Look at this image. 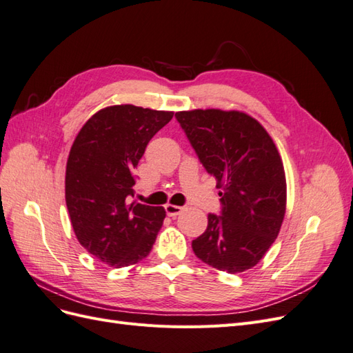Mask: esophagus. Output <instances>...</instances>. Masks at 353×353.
<instances>
[{"label": "esophagus", "instance_id": "1", "mask_svg": "<svg viewBox=\"0 0 353 353\" xmlns=\"http://www.w3.org/2000/svg\"><path fill=\"white\" fill-rule=\"evenodd\" d=\"M185 208L184 206H176V205H170V203H168V205L165 206V210L169 216H176L179 215L181 212H183Z\"/></svg>", "mask_w": 353, "mask_h": 353}]
</instances>
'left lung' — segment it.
Instances as JSON below:
<instances>
[{
  "label": "left lung",
  "instance_id": "obj_1",
  "mask_svg": "<svg viewBox=\"0 0 353 353\" xmlns=\"http://www.w3.org/2000/svg\"><path fill=\"white\" fill-rule=\"evenodd\" d=\"M208 174L221 188V216L193 240L197 258L239 274L258 263L279 236L285 215L287 183L271 135L240 110L196 109L175 113Z\"/></svg>",
  "mask_w": 353,
  "mask_h": 353
}]
</instances>
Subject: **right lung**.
Masks as SVG:
<instances>
[{"instance_id":"1","label":"right lung","mask_w":353,"mask_h":353,"mask_svg":"<svg viewBox=\"0 0 353 353\" xmlns=\"http://www.w3.org/2000/svg\"><path fill=\"white\" fill-rule=\"evenodd\" d=\"M174 112L114 104L81 128L66 163L65 197L78 241L113 268L147 258L163 225L160 206L130 201L134 169Z\"/></svg>"}]
</instances>
